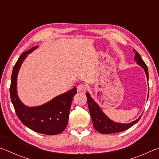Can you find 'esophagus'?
I'll return each mask as SVG.
<instances>
[{"label":"esophagus","mask_w":159,"mask_h":159,"mask_svg":"<svg viewBox=\"0 0 159 159\" xmlns=\"http://www.w3.org/2000/svg\"><path fill=\"white\" fill-rule=\"evenodd\" d=\"M86 90H87V87L84 84H80L77 86V91L80 93H85Z\"/></svg>","instance_id":"1"}]
</instances>
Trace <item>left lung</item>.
Masks as SVG:
<instances>
[{"mask_svg":"<svg viewBox=\"0 0 159 159\" xmlns=\"http://www.w3.org/2000/svg\"><path fill=\"white\" fill-rule=\"evenodd\" d=\"M135 51V50H134ZM135 57L134 60L137 61L139 65H140L142 68L144 69L145 73L147 75V80H149V73H148V69L146 64L142 60L139 54L135 51ZM86 97H87L88 105L89 108V111L90 113L91 118H92L93 126L95 130L99 133L102 134H110V133H116L124 131L127 130L131 126L135 124L138 122V120L140 119L141 117H139L138 119H137L134 121L128 124H122V123H118L112 121L107 116L104 114L99 107L95 101L91 98L89 93H86Z\"/></svg>","mask_w":159,"mask_h":159,"instance_id":"8db88e82","label":"left lung"}]
</instances>
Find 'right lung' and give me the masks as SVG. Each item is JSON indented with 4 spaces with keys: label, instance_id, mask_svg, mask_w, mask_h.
I'll use <instances>...</instances> for the list:
<instances>
[{
    "label": "right lung",
    "instance_id": "obj_1",
    "mask_svg": "<svg viewBox=\"0 0 159 159\" xmlns=\"http://www.w3.org/2000/svg\"><path fill=\"white\" fill-rule=\"evenodd\" d=\"M36 46L23 52L13 67L10 87V98L19 119L26 127L36 133L54 135L63 132L69 120L72 99L76 88L56 97L48 103L36 107H28L21 103L17 95V77L22 61Z\"/></svg>",
    "mask_w": 159,
    "mask_h": 159
}]
</instances>
